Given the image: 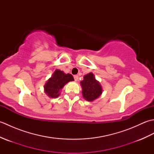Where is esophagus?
<instances>
[{
	"label": "esophagus",
	"instance_id": "34e87169",
	"mask_svg": "<svg viewBox=\"0 0 154 154\" xmlns=\"http://www.w3.org/2000/svg\"><path fill=\"white\" fill-rule=\"evenodd\" d=\"M74 79L75 81H77L79 79V76L78 75H74Z\"/></svg>",
	"mask_w": 154,
	"mask_h": 154
}]
</instances>
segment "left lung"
I'll return each instance as SVG.
<instances>
[{"label":"left lung","instance_id":"left-lung-1","mask_svg":"<svg viewBox=\"0 0 154 154\" xmlns=\"http://www.w3.org/2000/svg\"><path fill=\"white\" fill-rule=\"evenodd\" d=\"M81 85L83 98L89 102L97 99L103 93L102 87L99 81L96 80L93 73L85 75L83 80L81 81Z\"/></svg>","mask_w":154,"mask_h":154}]
</instances>
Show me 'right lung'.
<instances>
[{
    "instance_id": "right-lung-1",
    "label": "right lung",
    "mask_w": 154,
    "mask_h": 154,
    "mask_svg": "<svg viewBox=\"0 0 154 154\" xmlns=\"http://www.w3.org/2000/svg\"><path fill=\"white\" fill-rule=\"evenodd\" d=\"M74 81L73 75L65 74L63 71L56 69L44 85V91L48 97L57 98L65 84Z\"/></svg>"
}]
</instances>
